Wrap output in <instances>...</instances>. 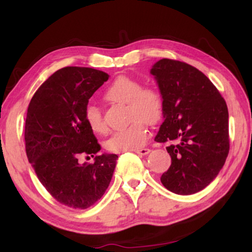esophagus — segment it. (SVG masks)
Wrapping results in <instances>:
<instances>
[{
	"label": "esophagus",
	"mask_w": 252,
	"mask_h": 252,
	"mask_svg": "<svg viewBox=\"0 0 252 252\" xmlns=\"http://www.w3.org/2000/svg\"><path fill=\"white\" fill-rule=\"evenodd\" d=\"M149 152H150V149L149 148H142V149H138V150H135V153H138V155H141V156H146Z\"/></svg>",
	"instance_id": "1"
}]
</instances>
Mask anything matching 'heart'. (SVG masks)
<instances>
[{"label":"heart","mask_w":252,"mask_h":252,"mask_svg":"<svg viewBox=\"0 0 252 252\" xmlns=\"http://www.w3.org/2000/svg\"><path fill=\"white\" fill-rule=\"evenodd\" d=\"M104 99L127 106L131 125L114 133L106 147L112 152L135 151L141 149L148 140L149 126H156L164 113V99L159 89L153 85H142L132 76L120 75L112 81L104 91ZM88 126L94 133H104L105 123L95 106H88L84 112Z\"/></svg>","instance_id":"heart-1"}]
</instances>
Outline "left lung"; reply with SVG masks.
I'll return each mask as SVG.
<instances>
[{
	"mask_svg": "<svg viewBox=\"0 0 252 252\" xmlns=\"http://www.w3.org/2000/svg\"><path fill=\"white\" fill-rule=\"evenodd\" d=\"M164 99V121L157 142H170L171 165L161 182L177 194H193L218 176L227 159V103L201 71L186 62L162 59L151 69Z\"/></svg>",
	"mask_w": 252,
	"mask_h": 252,
	"instance_id": "8db88e82",
	"label": "left lung"
}]
</instances>
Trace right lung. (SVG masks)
Listing matches in <instances>:
<instances>
[{"mask_svg": "<svg viewBox=\"0 0 252 252\" xmlns=\"http://www.w3.org/2000/svg\"><path fill=\"white\" fill-rule=\"evenodd\" d=\"M109 79L91 67L58 70L37 89L25 119V151L46 191L61 204L88 209L109 187L117 155L96 156L94 164L79 158L101 150L84 112L89 99Z\"/></svg>", "mask_w": 252, "mask_h": 252, "instance_id": "obj_1", "label": "right lung"}]
</instances>
